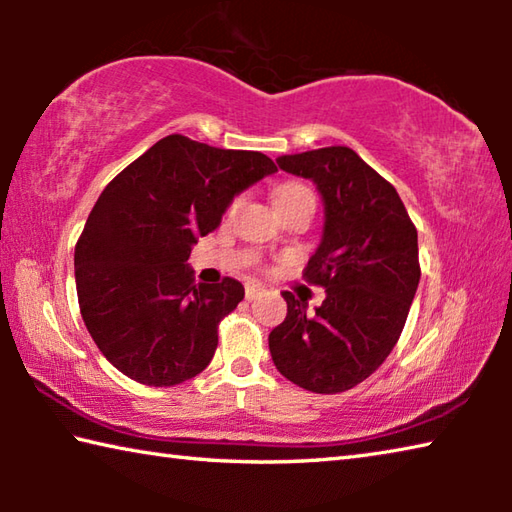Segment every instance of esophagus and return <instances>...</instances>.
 <instances>
[{
	"label": "esophagus",
	"instance_id": "1",
	"mask_svg": "<svg viewBox=\"0 0 512 512\" xmlns=\"http://www.w3.org/2000/svg\"><path fill=\"white\" fill-rule=\"evenodd\" d=\"M264 289L259 284H246V300H255Z\"/></svg>",
	"mask_w": 512,
	"mask_h": 512
}]
</instances>
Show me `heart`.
<instances>
[{
	"label": "heart",
	"instance_id": "b5f03b06",
	"mask_svg": "<svg viewBox=\"0 0 512 512\" xmlns=\"http://www.w3.org/2000/svg\"><path fill=\"white\" fill-rule=\"evenodd\" d=\"M300 196H311V198H314V194H311L309 187L298 185V183H287V185H282L280 189H277V203L291 201V198H300ZM237 203L239 201H235V205Z\"/></svg>",
	"mask_w": 512,
	"mask_h": 512
}]
</instances>
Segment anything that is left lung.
Instances as JSON below:
<instances>
[{
	"mask_svg": "<svg viewBox=\"0 0 512 512\" xmlns=\"http://www.w3.org/2000/svg\"><path fill=\"white\" fill-rule=\"evenodd\" d=\"M277 167L314 180L323 239L302 277L323 305L284 291L287 318L268 334L275 368L311 393H343L368 379L400 339L420 282L418 230L395 187L348 146L280 155Z\"/></svg>",
	"mask_w": 512,
	"mask_h": 512,
	"instance_id": "8db88e82",
	"label": "left lung"
}]
</instances>
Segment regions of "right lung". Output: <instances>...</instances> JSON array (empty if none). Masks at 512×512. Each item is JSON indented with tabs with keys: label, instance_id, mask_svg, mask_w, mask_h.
<instances>
[{
	"label": "right lung",
	"instance_id": "add662e5",
	"mask_svg": "<svg viewBox=\"0 0 512 512\" xmlns=\"http://www.w3.org/2000/svg\"><path fill=\"white\" fill-rule=\"evenodd\" d=\"M275 171L259 151L167 135L103 189L76 241L74 273L83 323L119 372L176 386L210 366L216 329L244 287L232 277L196 284L187 259L232 198Z\"/></svg>",
	"mask_w": 512,
	"mask_h": 512
}]
</instances>
